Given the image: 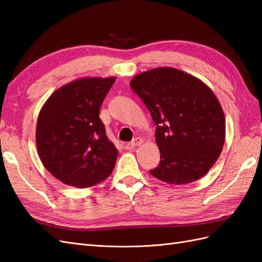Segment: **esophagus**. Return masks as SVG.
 <instances>
[{"mask_svg": "<svg viewBox=\"0 0 262 262\" xmlns=\"http://www.w3.org/2000/svg\"><path fill=\"white\" fill-rule=\"evenodd\" d=\"M143 144V139H141V138H136L134 139L131 143H129L128 144V146H130V147H136V146H140V145H142Z\"/></svg>", "mask_w": 262, "mask_h": 262, "instance_id": "esophagus-1", "label": "esophagus"}]
</instances>
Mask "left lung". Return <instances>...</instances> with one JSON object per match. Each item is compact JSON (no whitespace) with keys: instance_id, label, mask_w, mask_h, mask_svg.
<instances>
[{"instance_id":"obj_1","label":"left lung","mask_w":262,"mask_h":262,"mask_svg":"<svg viewBox=\"0 0 262 262\" xmlns=\"http://www.w3.org/2000/svg\"><path fill=\"white\" fill-rule=\"evenodd\" d=\"M130 86L157 125L161 163L150 175L170 185L202 178L225 142V117L214 92L198 77L169 67L142 72Z\"/></svg>"}]
</instances>
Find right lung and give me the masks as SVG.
I'll return each instance as SVG.
<instances>
[{
	"mask_svg": "<svg viewBox=\"0 0 262 262\" xmlns=\"http://www.w3.org/2000/svg\"><path fill=\"white\" fill-rule=\"evenodd\" d=\"M115 81L114 76L77 78L54 91L40 109L37 152L45 168L64 185L89 188L115 168L118 149L99 118Z\"/></svg>",
	"mask_w": 262,
	"mask_h": 262,
	"instance_id": "obj_1",
	"label": "right lung"
}]
</instances>
